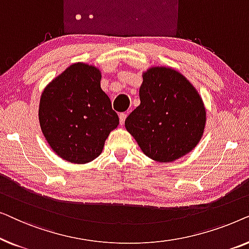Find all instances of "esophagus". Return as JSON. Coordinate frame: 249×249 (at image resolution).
I'll return each mask as SVG.
<instances>
[{
  "instance_id": "obj_1",
  "label": "esophagus",
  "mask_w": 249,
  "mask_h": 249,
  "mask_svg": "<svg viewBox=\"0 0 249 249\" xmlns=\"http://www.w3.org/2000/svg\"><path fill=\"white\" fill-rule=\"evenodd\" d=\"M125 118H127V114H125V113H120V114H119V119H120V124L124 125Z\"/></svg>"
}]
</instances>
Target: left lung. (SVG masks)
<instances>
[{"label":"left lung","instance_id":"1","mask_svg":"<svg viewBox=\"0 0 249 249\" xmlns=\"http://www.w3.org/2000/svg\"><path fill=\"white\" fill-rule=\"evenodd\" d=\"M141 105L124 125L142 153L169 163L192 152L202 138L206 111L198 91L185 76L168 67L142 72Z\"/></svg>","mask_w":249,"mask_h":249}]
</instances>
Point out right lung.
<instances>
[{"label":"right lung","mask_w":249,"mask_h":249,"mask_svg":"<svg viewBox=\"0 0 249 249\" xmlns=\"http://www.w3.org/2000/svg\"><path fill=\"white\" fill-rule=\"evenodd\" d=\"M100 69L78 62L43 90L40 129L51 148L68 162L85 164L100 156L119 117L101 88Z\"/></svg>","instance_id":"right-lung-1"}]
</instances>
